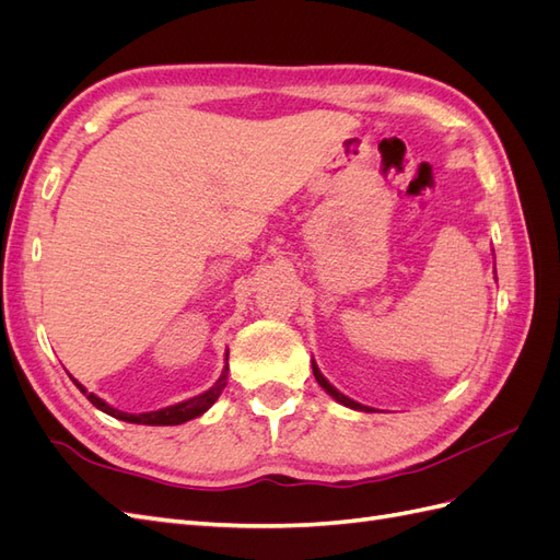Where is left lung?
I'll use <instances>...</instances> for the list:
<instances>
[{"instance_id":"left-lung-1","label":"left lung","mask_w":560,"mask_h":560,"mask_svg":"<svg viewBox=\"0 0 560 560\" xmlns=\"http://www.w3.org/2000/svg\"><path fill=\"white\" fill-rule=\"evenodd\" d=\"M313 374H315V381L322 385V389H325L327 395H331L338 404H343V406H348V409H354V411H366V413H371L374 409H369V406H364V404H360V401H354V399H350V397H346L343 393H338V389L322 376V371L317 369V364L313 362Z\"/></svg>"}]
</instances>
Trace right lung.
<instances>
[{"label":"right lung","instance_id":"right-lung-1","mask_svg":"<svg viewBox=\"0 0 560 560\" xmlns=\"http://www.w3.org/2000/svg\"><path fill=\"white\" fill-rule=\"evenodd\" d=\"M226 378H229V352H226V366L222 371V376H219V381L210 389H206V393H200V395H196L191 399L173 404V406H165V409H159V411H147V413L118 411V409H114V406H109L105 399H100L97 395L89 393V389L83 387L79 381H74V378L72 381L81 389V393L86 395V399L95 406V409L105 411L112 418L135 422V425H182V422L194 420V418L202 416V413L210 409V406L219 399V395H222V389L226 387Z\"/></svg>","mask_w":560,"mask_h":560}]
</instances>
